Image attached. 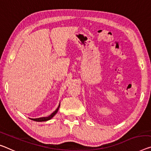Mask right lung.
I'll list each match as a JSON object with an SVG mask.
<instances>
[{"label":"right lung","mask_w":151,"mask_h":151,"mask_svg":"<svg viewBox=\"0 0 151 151\" xmlns=\"http://www.w3.org/2000/svg\"><path fill=\"white\" fill-rule=\"evenodd\" d=\"M59 106H60V104L59 106H58V108L56 110H55L54 112H53L51 115H50L49 116H48V117H40V118H36V119H30L32 120H33V121H35V122H46V121H48V120H49L51 119L52 117H53L55 116V115L57 113L58 110H59Z\"/></svg>","instance_id":"right-lung-1"}]
</instances>
